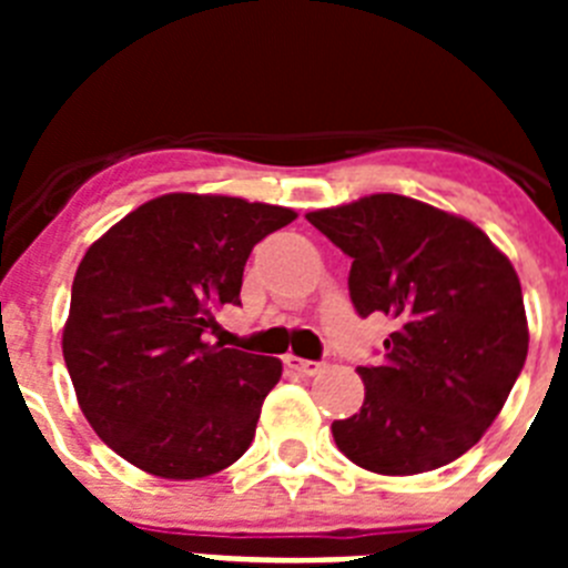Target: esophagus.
<instances>
[{
	"label": "esophagus",
	"instance_id": "esophagus-1",
	"mask_svg": "<svg viewBox=\"0 0 568 568\" xmlns=\"http://www.w3.org/2000/svg\"><path fill=\"white\" fill-rule=\"evenodd\" d=\"M284 364H287L290 369H295V373H301V375H318L321 369H324V364H318V361L298 358V355H287V358H284Z\"/></svg>",
	"mask_w": 568,
	"mask_h": 568
}]
</instances>
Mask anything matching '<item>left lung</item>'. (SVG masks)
I'll use <instances>...</instances> for the list:
<instances>
[{
    "mask_svg": "<svg viewBox=\"0 0 568 568\" xmlns=\"http://www.w3.org/2000/svg\"><path fill=\"white\" fill-rule=\"evenodd\" d=\"M353 258L361 318L395 333L381 366H358L361 413L333 424L353 464L420 475L453 464L498 418L529 353L524 293L511 261L460 215L398 193L307 213Z\"/></svg>",
    "mask_w": 568,
    "mask_h": 568,
    "instance_id": "8db88e82",
    "label": "left lung"
}]
</instances>
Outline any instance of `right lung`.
<instances>
[{
	"instance_id": "right-lung-1",
	"label": "right lung",
	"mask_w": 568,
	"mask_h": 568,
	"mask_svg": "<svg viewBox=\"0 0 568 568\" xmlns=\"http://www.w3.org/2000/svg\"><path fill=\"white\" fill-rule=\"evenodd\" d=\"M290 207L168 193L93 241L70 290L62 353L88 424L155 478L195 480L247 453L281 361L207 344L241 275Z\"/></svg>"
}]
</instances>
